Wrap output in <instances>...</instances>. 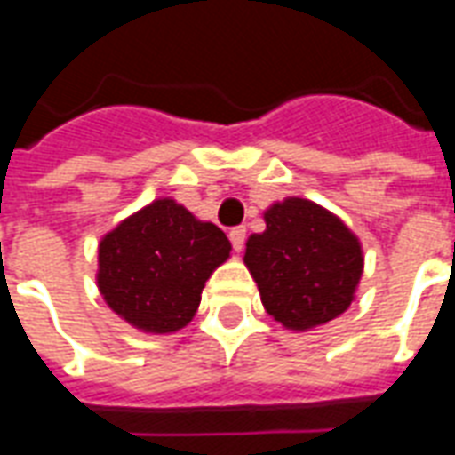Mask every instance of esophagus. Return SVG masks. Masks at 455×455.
Returning <instances> with one entry per match:
<instances>
[{"label": "esophagus", "instance_id": "obj_1", "mask_svg": "<svg viewBox=\"0 0 455 455\" xmlns=\"http://www.w3.org/2000/svg\"><path fill=\"white\" fill-rule=\"evenodd\" d=\"M228 238H231V246H234V251L236 253H241L243 251V246H246V228L243 227H236L228 231Z\"/></svg>", "mask_w": 455, "mask_h": 455}]
</instances>
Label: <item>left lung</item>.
Here are the masks:
<instances>
[{"instance_id": "8db88e82", "label": "left lung", "mask_w": 455, "mask_h": 455, "mask_svg": "<svg viewBox=\"0 0 455 455\" xmlns=\"http://www.w3.org/2000/svg\"><path fill=\"white\" fill-rule=\"evenodd\" d=\"M246 266L275 322L305 331L343 315L363 273L358 238L309 199L266 212V231L246 243Z\"/></svg>"}]
</instances>
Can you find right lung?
I'll return each instance as SVG.
<instances>
[{
	"instance_id": "add662e5",
	"label": "right lung",
	"mask_w": 455,
	"mask_h": 455,
	"mask_svg": "<svg viewBox=\"0 0 455 455\" xmlns=\"http://www.w3.org/2000/svg\"><path fill=\"white\" fill-rule=\"evenodd\" d=\"M228 251L221 228L158 199L102 238L100 292L136 329L170 334L195 316L202 287Z\"/></svg>"
}]
</instances>
